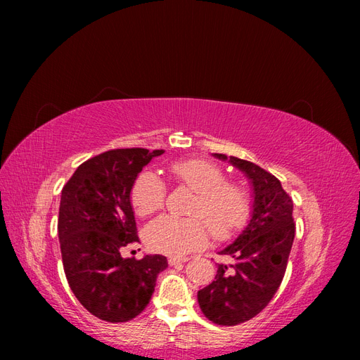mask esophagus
<instances>
[{"label":"esophagus","instance_id":"34e87169","mask_svg":"<svg viewBox=\"0 0 360 360\" xmlns=\"http://www.w3.org/2000/svg\"><path fill=\"white\" fill-rule=\"evenodd\" d=\"M188 261V258H184V257H171V258H168V264L169 266H179V264H183V263H186Z\"/></svg>","mask_w":360,"mask_h":360}]
</instances>
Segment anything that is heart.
<instances>
[{
  "instance_id": "obj_1",
  "label": "heart",
  "mask_w": 360,
  "mask_h": 360,
  "mask_svg": "<svg viewBox=\"0 0 360 360\" xmlns=\"http://www.w3.org/2000/svg\"><path fill=\"white\" fill-rule=\"evenodd\" d=\"M169 172L179 183L197 192L191 213L197 216L176 217L163 214L151 221L144 230L150 249L167 255H184L201 249L210 233L217 240H226L243 228L250 214L248 192L228 183L222 168L213 162L193 158L172 162ZM167 198V186L158 174L141 172L136 177L130 200L139 216L159 212Z\"/></svg>"
}]
</instances>
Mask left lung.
<instances>
[{
	"label": "left lung",
	"instance_id": "obj_1",
	"mask_svg": "<svg viewBox=\"0 0 360 360\" xmlns=\"http://www.w3.org/2000/svg\"><path fill=\"white\" fill-rule=\"evenodd\" d=\"M240 169L252 186V214L242 234L221 250L231 264H217L212 284L198 291L202 314L219 326L254 319L278 291L294 240L292 200L281 181L252 162L214 153Z\"/></svg>",
	"mask_w": 360,
	"mask_h": 360
}]
</instances>
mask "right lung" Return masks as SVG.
<instances>
[{
  "label": "right lung",
  "instance_id": "right-lung-1",
  "mask_svg": "<svg viewBox=\"0 0 360 360\" xmlns=\"http://www.w3.org/2000/svg\"><path fill=\"white\" fill-rule=\"evenodd\" d=\"M163 150L117 148L75 171L61 191L58 238L64 274L82 307L97 319L124 323L146 309L167 257L123 258L139 242L130 191L138 174Z\"/></svg>",
  "mask_w": 360,
  "mask_h": 360
}]
</instances>
